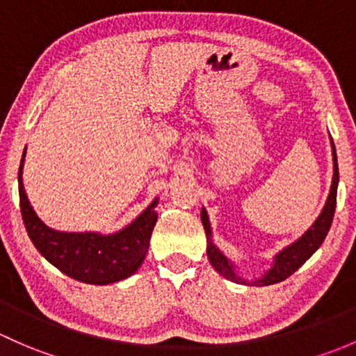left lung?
Here are the masks:
<instances>
[{"mask_svg": "<svg viewBox=\"0 0 356 356\" xmlns=\"http://www.w3.org/2000/svg\"><path fill=\"white\" fill-rule=\"evenodd\" d=\"M329 140H331V149H332V183L331 190H329L327 200H325L324 207H322L321 214L315 219L314 225L307 229L298 240H295L293 243H289L288 247H284L283 250L277 252L273 257V264H270L269 269L262 274V276L254 277V280H245L240 273L236 270V266L218 245L212 240V228L211 221H209V214L202 207L200 211V221L205 229V236H207V257L209 262L212 264L216 270L221 274L226 280L233 281L238 284H248V286H269V284H276L284 281L286 277L291 276L295 270H298V267H302L315 252L318 250V247L322 245V241L327 236L329 228H331L332 218H334L336 211V193H338V183H339V171H338V157H336V147L334 142H332L331 135H329Z\"/></svg>", "mask_w": 356, "mask_h": 356, "instance_id": "obj_1", "label": "left lung"}]
</instances>
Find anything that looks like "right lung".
I'll return each mask as SVG.
<instances>
[{
	"instance_id": "1",
	"label": "right lung",
	"mask_w": 356,
	"mask_h": 356,
	"mask_svg": "<svg viewBox=\"0 0 356 356\" xmlns=\"http://www.w3.org/2000/svg\"><path fill=\"white\" fill-rule=\"evenodd\" d=\"M25 151L18 168V195L25 229L39 254L68 277L87 284L118 283L137 273L149 252V241L157 221L156 207L159 197L152 200L130 225L120 232H58L49 228L35 214L25 193L24 173Z\"/></svg>"
}]
</instances>
